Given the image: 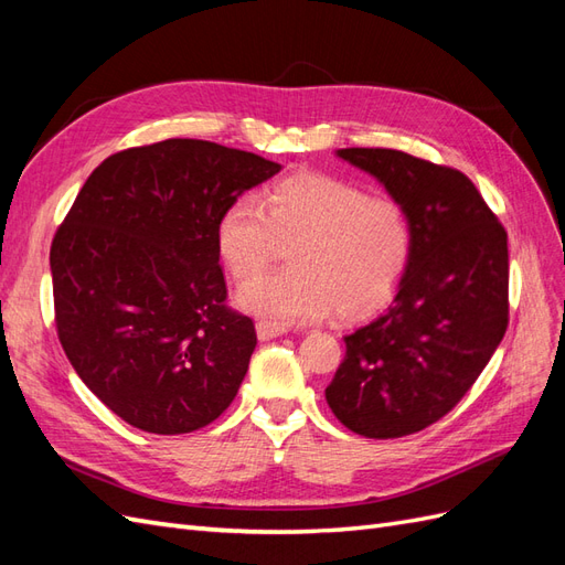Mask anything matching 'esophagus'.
Returning a JSON list of instances; mask_svg holds the SVG:
<instances>
[{
	"mask_svg": "<svg viewBox=\"0 0 565 565\" xmlns=\"http://www.w3.org/2000/svg\"><path fill=\"white\" fill-rule=\"evenodd\" d=\"M257 329V339L259 341H269V339H277V337H284L286 334V327H279V324H269V322H257L255 324Z\"/></svg>",
	"mask_w": 565,
	"mask_h": 565,
	"instance_id": "1",
	"label": "esophagus"
}]
</instances>
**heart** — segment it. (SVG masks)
<instances>
[{
	"label": "heart",
	"mask_w": 565,
	"mask_h": 565,
	"mask_svg": "<svg viewBox=\"0 0 565 565\" xmlns=\"http://www.w3.org/2000/svg\"><path fill=\"white\" fill-rule=\"evenodd\" d=\"M291 244V268L258 278ZM216 253L245 281L236 302L269 324L317 322L337 308L343 320L380 310L396 294L413 253L403 202L363 185L302 171L267 185L259 202L238 198L216 220Z\"/></svg>",
	"instance_id": "heart-1"
}]
</instances>
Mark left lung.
<instances>
[{
	"instance_id": "obj_1",
	"label": "left lung",
	"mask_w": 565,
	"mask_h": 565,
	"mask_svg": "<svg viewBox=\"0 0 565 565\" xmlns=\"http://www.w3.org/2000/svg\"><path fill=\"white\" fill-rule=\"evenodd\" d=\"M337 157L403 202L413 253L392 306L343 337V363L324 396L360 437H406L451 411L501 343L509 236L466 173L386 148Z\"/></svg>"
}]
</instances>
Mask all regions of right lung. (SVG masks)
Here are the masks:
<instances>
[{
    "instance_id": "right-lung-1",
    "label": "right lung",
    "mask_w": 565,
    "mask_h": 565,
    "mask_svg": "<svg viewBox=\"0 0 565 565\" xmlns=\"http://www.w3.org/2000/svg\"><path fill=\"white\" fill-rule=\"evenodd\" d=\"M281 164L171 138L107 157L50 250L62 349L124 423L185 434L236 398L255 351L250 317L226 308L216 220Z\"/></svg>"
}]
</instances>
